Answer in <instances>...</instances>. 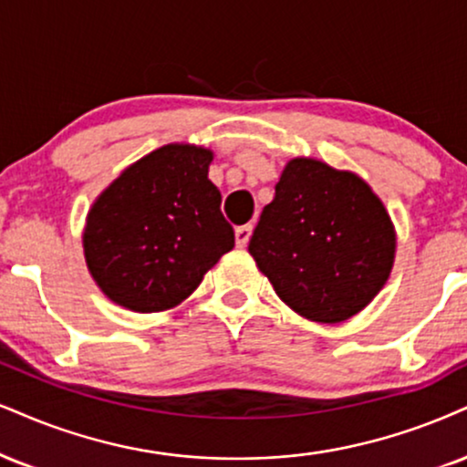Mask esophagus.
Here are the masks:
<instances>
[{
  "label": "esophagus",
  "mask_w": 467,
  "mask_h": 467,
  "mask_svg": "<svg viewBox=\"0 0 467 467\" xmlns=\"http://www.w3.org/2000/svg\"><path fill=\"white\" fill-rule=\"evenodd\" d=\"M251 234H253V224H243V227L235 229V244L238 246H246L251 240Z\"/></svg>",
  "instance_id": "obj_1"
}]
</instances>
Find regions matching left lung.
<instances>
[{
    "instance_id": "left-lung-1",
    "label": "left lung",
    "mask_w": 467,
    "mask_h": 467,
    "mask_svg": "<svg viewBox=\"0 0 467 467\" xmlns=\"http://www.w3.org/2000/svg\"><path fill=\"white\" fill-rule=\"evenodd\" d=\"M394 246L388 212L364 180L296 158L262 210L249 253L287 307L342 322L385 285Z\"/></svg>"
}]
</instances>
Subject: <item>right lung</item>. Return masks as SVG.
Segmentation results:
<instances>
[{
  "label": "right lung",
  "instance_id": "obj_1",
  "mask_svg": "<svg viewBox=\"0 0 467 467\" xmlns=\"http://www.w3.org/2000/svg\"><path fill=\"white\" fill-rule=\"evenodd\" d=\"M212 153L166 145L131 164L88 212L84 253L114 303L140 314L175 307L234 249Z\"/></svg>",
  "mask_w": 467,
  "mask_h": 467
}]
</instances>
